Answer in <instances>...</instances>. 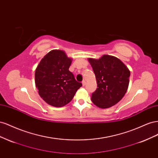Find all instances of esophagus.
I'll return each instance as SVG.
<instances>
[{
	"mask_svg": "<svg viewBox=\"0 0 158 158\" xmlns=\"http://www.w3.org/2000/svg\"><path fill=\"white\" fill-rule=\"evenodd\" d=\"M85 84H86V82H85V80H83V81H82V85H84V86L85 85Z\"/></svg>",
	"mask_w": 158,
	"mask_h": 158,
	"instance_id": "esophagus-1",
	"label": "esophagus"
}]
</instances>
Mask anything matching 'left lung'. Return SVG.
<instances>
[{
	"label": "left lung",
	"instance_id": "obj_1",
	"mask_svg": "<svg viewBox=\"0 0 158 158\" xmlns=\"http://www.w3.org/2000/svg\"><path fill=\"white\" fill-rule=\"evenodd\" d=\"M96 78L98 88L92 94V102L101 109L111 107L121 101L126 94L130 70L117 57L103 55L101 58H89Z\"/></svg>",
	"mask_w": 158,
	"mask_h": 158
}]
</instances>
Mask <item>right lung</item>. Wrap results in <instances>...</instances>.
Wrapping results in <instances>:
<instances>
[{"label":"right lung","mask_w":158,"mask_h":158,"mask_svg":"<svg viewBox=\"0 0 158 158\" xmlns=\"http://www.w3.org/2000/svg\"><path fill=\"white\" fill-rule=\"evenodd\" d=\"M72 60L64 51L54 49L44 56L37 66L35 86L40 97L51 106H66L82 85L69 71Z\"/></svg>","instance_id":"add662e5"}]
</instances>
